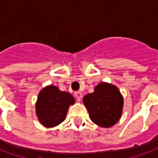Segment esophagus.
<instances>
[{
    "mask_svg": "<svg viewBox=\"0 0 158 158\" xmlns=\"http://www.w3.org/2000/svg\"><path fill=\"white\" fill-rule=\"evenodd\" d=\"M74 96H75L77 101H80L81 98H82V93L80 92V91H75L74 92Z\"/></svg>",
    "mask_w": 158,
    "mask_h": 158,
    "instance_id": "esophagus-1",
    "label": "esophagus"
}]
</instances>
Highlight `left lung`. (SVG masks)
I'll use <instances>...</instances> for the list:
<instances>
[{
	"label": "left lung",
	"mask_w": 158,
	"mask_h": 158,
	"mask_svg": "<svg viewBox=\"0 0 158 158\" xmlns=\"http://www.w3.org/2000/svg\"><path fill=\"white\" fill-rule=\"evenodd\" d=\"M83 102L89 112L90 119L103 128L114 125L122 115L123 99L118 87L102 82L95 87L94 92L87 94Z\"/></svg>",
	"instance_id": "obj_1"
}]
</instances>
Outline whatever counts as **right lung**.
<instances>
[{"label": "right lung", "mask_w": 158, "mask_h": 158, "mask_svg": "<svg viewBox=\"0 0 158 158\" xmlns=\"http://www.w3.org/2000/svg\"><path fill=\"white\" fill-rule=\"evenodd\" d=\"M75 102L73 96L61 91L55 85H48L40 90L36 102V115L42 125L52 128L66 118L70 105Z\"/></svg>", "instance_id": "1"}]
</instances>
